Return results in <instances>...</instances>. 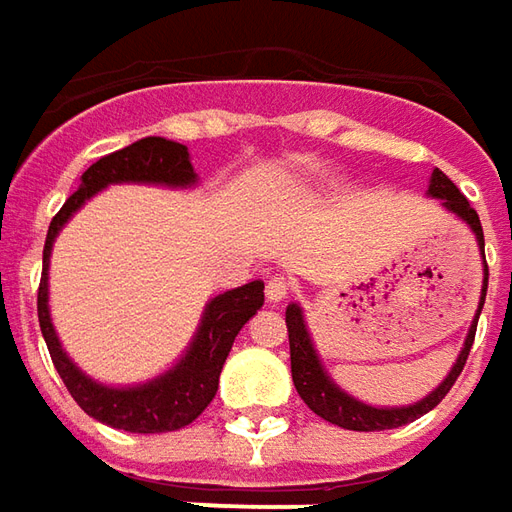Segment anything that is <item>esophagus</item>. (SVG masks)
<instances>
[{"label": "esophagus", "instance_id": "obj_1", "mask_svg": "<svg viewBox=\"0 0 512 512\" xmlns=\"http://www.w3.org/2000/svg\"><path fill=\"white\" fill-rule=\"evenodd\" d=\"M289 289H292V284L286 281L284 275H273V278L267 281V300H270V303H281V300L289 295Z\"/></svg>", "mask_w": 512, "mask_h": 512}]
</instances>
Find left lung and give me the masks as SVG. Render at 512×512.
Masks as SVG:
<instances>
[{"label": "left lung", "mask_w": 512, "mask_h": 512, "mask_svg": "<svg viewBox=\"0 0 512 512\" xmlns=\"http://www.w3.org/2000/svg\"><path fill=\"white\" fill-rule=\"evenodd\" d=\"M430 195L433 198H441L449 212H455L458 217H463L471 226V231L477 234V242H480L482 256H485V237H482L480 217L474 212V206L469 204V198L452 184V181L441 173V170H433V179H430ZM485 292H488V264H485V278H482V297L480 308H477V317H474V325L469 328V336H466V344L460 350L458 361L452 366L449 378L438 386L433 394H427L422 402L416 405H408V408H372V405H364V402L347 397L344 391H339L331 383V378L325 375L320 358L311 347V339H308L306 325H303V314L300 308L289 306L286 308V328H289V358H292V380H295L297 394L303 397L311 411L322 416L325 422L339 424L344 430H361V433H372V430H391V427H402V424L419 419L427 411H433L438 402L444 400L449 394V389L455 386V380L463 372L466 366V358H469L471 344H474V333H477V320H480L482 303H485Z\"/></svg>", "instance_id": "8db88e82"}]
</instances>
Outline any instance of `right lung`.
Here are the masks:
<instances>
[{
	"label": "right lung",
	"instance_id": "1",
	"mask_svg": "<svg viewBox=\"0 0 512 512\" xmlns=\"http://www.w3.org/2000/svg\"><path fill=\"white\" fill-rule=\"evenodd\" d=\"M115 181H154V184H168V187H187L195 181V170L190 165L187 146L165 140V137H146L132 146L112 151L99 162H93L82 173L79 190L68 198L63 209L52 217L46 245H43V273L38 286V322L41 333L52 355L54 369L60 372L65 389L74 397L82 411L110 424L115 430L126 433H170L195 422L209 402L215 400L217 383H220V369L226 364L231 344L242 331V325L262 308L264 284L250 281V284L231 289L226 295H217L204 311L201 328L195 333V342L170 372L162 378L151 380L137 389H107L90 378H85L76 369L63 347L57 342V333L49 320V253L57 231L65 226V220L74 215L79 206L96 195L101 187L115 184Z\"/></svg>",
	"mask_w": 512,
	"mask_h": 512
}]
</instances>
